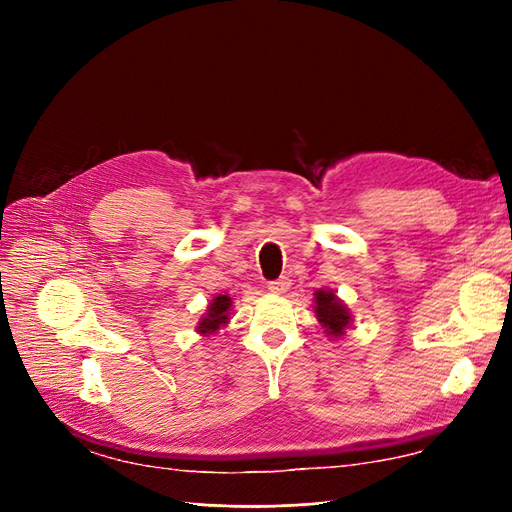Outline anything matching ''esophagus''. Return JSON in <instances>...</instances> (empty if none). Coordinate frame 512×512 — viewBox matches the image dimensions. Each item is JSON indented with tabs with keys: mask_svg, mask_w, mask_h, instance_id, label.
Masks as SVG:
<instances>
[{
	"mask_svg": "<svg viewBox=\"0 0 512 512\" xmlns=\"http://www.w3.org/2000/svg\"><path fill=\"white\" fill-rule=\"evenodd\" d=\"M288 288H290V282L286 280V277H282V280L269 282V290H271L273 294H284V292H288Z\"/></svg>",
	"mask_w": 512,
	"mask_h": 512,
	"instance_id": "34e87169",
	"label": "esophagus"
}]
</instances>
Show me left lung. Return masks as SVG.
<instances>
[{"label": "left lung", "mask_w": 512, "mask_h": 512, "mask_svg": "<svg viewBox=\"0 0 512 512\" xmlns=\"http://www.w3.org/2000/svg\"><path fill=\"white\" fill-rule=\"evenodd\" d=\"M314 314L329 339H339L352 327L350 307L337 297L331 288H318L314 292Z\"/></svg>", "instance_id": "left-lung-1"}]
</instances>
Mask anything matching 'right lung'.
<instances>
[{
	"label": "right lung",
	"instance_id": "right-lung-1",
	"mask_svg": "<svg viewBox=\"0 0 512 512\" xmlns=\"http://www.w3.org/2000/svg\"><path fill=\"white\" fill-rule=\"evenodd\" d=\"M230 309H232V299L228 294H215V297L209 301L203 318L196 324V333L203 337L215 335L220 329H224L230 322Z\"/></svg>",
	"mask_w": 512,
	"mask_h": 512
}]
</instances>
